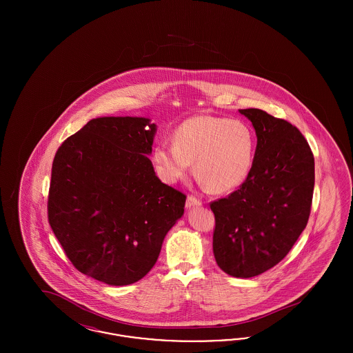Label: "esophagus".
I'll return each mask as SVG.
<instances>
[{
	"label": "esophagus",
	"mask_w": 353,
	"mask_h": 353,
	"mask_svg": "<svg viewBox=\"0 0 353 353\" xmlns=\"http://www.w3.org/2000/svg\"><path fill=\"white\" fill-rule=\"evenodd\" d=\"M202 202L199 200V199H196V197H193V196H188V199H186V202H185V206H186V209H190V208H196V206H201Z\"/></svg>",
	"instance_id": "obj_1"
}]
</instances>
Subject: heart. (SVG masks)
Instances as JSON below:
<instances>
[{
  "label": "heart",
  "instance_id": "obj_1",
  "mask_svg": "<svg viewBox=\"0 0 353 353\" xmlns=\"http://www.w3.org/2000/svg\"><path fill=\"white\" fill-rule=\"evenodd\" d=\"M255 134L238 119L193 117L173 132V144L153 150V164L168 184L183 180L194 163L196 176L213 193H228L243 184L252 168Z\"/></svg>",
  "mask_w": 353,
  "mask_h": 353
}]
</instances>
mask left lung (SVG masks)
I'll return each mask as SVG.
<instances>
[{
	"label": "left lung",
	"mask_w": 353,
	"mask_h": 353,
	"mask_svg": "<svg viewBox=\"0 0 353 353\" xmlns=\"http://www.w3.org/2000/svg\"><path fill=\"white\" fill-rule=\"evenodd\" d=\"M239 114L252 121L256 148L246 181L210 203L213 252L226 274L252 278L279 263L302 234L311 212L315 161L291 123L258 108Z\"/></svg>",
	"instance_id": "left-lung-1"
}]
</instances>
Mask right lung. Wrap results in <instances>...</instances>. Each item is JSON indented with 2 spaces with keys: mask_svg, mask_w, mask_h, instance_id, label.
<instances>
[{
  "mask_svg": "<svg viewBox=\"0 0 353 353\" xmlns=\"http://www.w3.org/2000/svg\"><path fill=\"white\" fill-rule=\"evenodd\" d=\"M156 131L151 119H92L52 161L51 229L75 269L105 285L145 276L184 214L186 196L160 181L148 157Z\"/></svg>",
  "mask_w": 353,
  "mask_h": 353,
  "instance_id": "1",
  "label": "right lung"
}]
</instances>
